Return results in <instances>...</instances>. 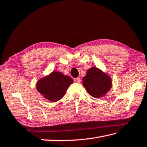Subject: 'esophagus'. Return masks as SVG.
<instances>
[{
    "mask_svg": "<svg viewBox=\"0 0 147 147\" xmlns=\"http://www.w3.org/2000/svg\"><path fill=\"white\" fill-rule=\"evenodd\" d=\"M74 81L75 83H80L81 82V80L80 78H74Z\"/></svg>",
    "mask_w": 147,
    "mask_h": 147,
    "instance_id": "esophagus-1",
    "label": "esophagus"
}]
</instances>
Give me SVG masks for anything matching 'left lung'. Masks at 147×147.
<instances>
[{
    "label": "left lung",
    "instance_id": "8db88e82",
    "mask_svg": "<svg viewBox=\"0 0 147 147\" xmlns=\"http://www.w3.org/2000/svg\"><path fill=\"white\" fill-rule=\"evenodd\" d=\"M83 86L91 96L100 98L110 90V78L98 68L93 67L88 69L86 75L83 78Z\"/></svg>",
    "mask_w": 147,
    "mask_h": 147
}]
</instances>
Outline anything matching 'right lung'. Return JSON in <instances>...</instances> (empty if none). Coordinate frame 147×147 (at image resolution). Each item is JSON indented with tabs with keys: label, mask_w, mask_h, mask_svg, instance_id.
Instances as JSON below:
<instances>
[{
	"label": "right lung",
	"mask_w": 147,
	"mask_h": 147,
	"mask_svg": "<svg viewBox=\"0 0 147 147\" xmlns=\"http://www.w3.org/2000/svg\"><path fill=\"white\" fill-rule=\"evenodd\" d=\"M73 83V80L69 76L54 71L37 82V90L47 100L55 102L63 98Z\"/></svg>",
	"instance_id": "1"
}]
</instances>
